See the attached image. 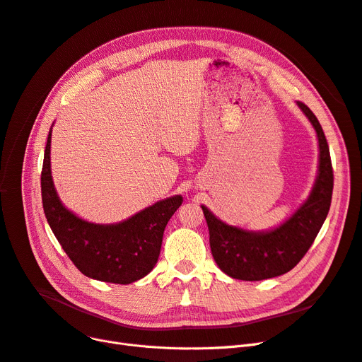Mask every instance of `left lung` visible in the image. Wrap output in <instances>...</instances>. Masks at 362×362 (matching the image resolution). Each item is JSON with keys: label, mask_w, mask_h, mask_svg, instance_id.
I'll use <instances>...</instances> for the list:
<instances>
[{"label": "left lung", "mask_w": 362, "mask_h": 362, "mask_svg": "<svg viewBox=\"0 0 362 362\" xmlns=\"http://www.w3.org/2000/svg\"><path fill=\"white\" fill-rule=\"evenodd\" d=\"M296 104L317 132L320 164L313 191L295 214L273 230L250 232L223 223L202 205L214 261L233 279L257 281L291 272L308 252L329 214L333 167L327 139L314 112L300 101Z\"/></svg>", "instance_id": "8db88e82"}]
</instances>
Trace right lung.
<instances>
[{
  "mask_svg": "<svg viewBox=\"0 0 362 362\" xmlns=\"http://www.w3.org/2000/svg\"><path fill=\"white\" fill-rule=\"evenodd\" d=\"M51 130L41 173L47 221L67 257L86 277L129 284L145 277L158 261L164 229L182 205L180 195L163 199L117 224H93L62 204L51 176Z\"/></svg>",
  "mask_w": 362,
  "mask_h": 362,
  "instance_id": "obj_1",
  "label": "right lung"
}]
</instances>
